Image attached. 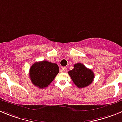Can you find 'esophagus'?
<instances>
[{"mask_svg": "<svg viewBox=\"0 0 122 122\" xmlns=\"http://www.w3.org/2000/svg\"><path fill=\"white\" fill-rule=\"evenodd\" d=\"M66 71H67V68H66V67H62V70H61V71L62 72H66Z\"/></svg>", "mask_w": 122, "mask_h": 122, "instance_id": "34e87169", "label": "esophagus"}]
</instances>
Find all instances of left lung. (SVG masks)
<instances>
[{
	"instance_id": "left-lung-1",
	"label": "left lung",
	"mask_w": 122,
	"mask_h": 122,
	"mask_svg": "<svg viewBox=\"0 0 122 122\" xmlns=\"http://www.w3.org/2000/svg\"><path fill=\"white\" fill-rule=\"evenodd\" d=\"M68 74L74 84L79 88H84L89 86L95 77L92 70L81 63L74 64V68L69 71Z\"/></svg>"
}]
</instances>
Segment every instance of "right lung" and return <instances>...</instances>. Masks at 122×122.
<instances>
[{
  "mask_svg": "<svg viewBox=\"0 0 122 122\" xmlns=\"http://www.w3.org/2000/svg\"><path fill=\"white\" fill-rule=\"evenodd\" d=\"M59 72L56 63L46 60L35 62L29 71V76L33 85L40 89L48 87Z\"/></svg>",
  "mask_w": 122,
  "mask_h": 122,
  "instance_id": "obj_1",
  "label": "right lung"
}]
</instances>
